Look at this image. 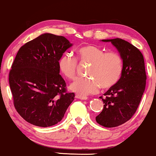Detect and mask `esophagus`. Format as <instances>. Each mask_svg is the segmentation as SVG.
I'll use <instances>...</instances> for the list:
<instances>
[{"label": "esophagus", "instance_id": "obj_1", "mask_svg": "<svg viewBox=\"0 0 156 156\" xmlns=\"http://www.w3.org/2000/svg\"><path fill=\"white\" fill-rule=\"evenodd\" d=\"M76 99H82V100H86V99H87V97H85V96L79 95V94H76Z\"/></svg>", "mask_w": 156, "mask_h": 156}]
</instances>
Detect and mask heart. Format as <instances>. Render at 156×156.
<instances>
[{
  "instance_id": "heart-1",
  "label": "heart",
  "mask_w": 156,
  "mask_h": 156,
  "mask_svg": "<svg viewBox=\"0 0 156 156\" xmlns=\"http://www.w3.org/2000/svg\"><path fill=\"white\" fill-rule=\"evenodd\" d=\"M79 59L83 62L91 63L88 75L92 78L78 77L70 85V89L79 95L96 94L100 87L108 89L119 81L123 71V59L118 52L94 45H87L77 51ZM60 72L69 80L75 78L78 60L71 53H65L58 61Z\"/></svg>"
}]
</instances>
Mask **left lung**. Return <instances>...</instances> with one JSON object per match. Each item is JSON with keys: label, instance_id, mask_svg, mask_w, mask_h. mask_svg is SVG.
<instances>
[{"label": "left lung", "instance_id": "left-lung-1", "mask_svg": "<svg viewBox=\"0 0 156 156\" xmlns=\"http://www.w3.org/2000/svg\"><path fill=\"white\" fill-rule=\"evenodd\" d=\"M111 42L123 59V71L119 81L100 97L102 111L96 117L98 124L115 127L130 120L137 110L146 86L144 57L140 51L125 40H102Z\"/></svg>", "mask_w": 156, "mask_h": 156}]
</instances>
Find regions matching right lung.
Instances as JSON below:
<instances>
[{
	"label": "right lung",
	"instance_id": "add662e5",
	"mask_svg": "<svg viewBox=\"0 0 156 156\" xmlns=\"http://www.w3.org/2000/svg\"><path fill=\"white\" fill-rule=\"evenodd\" d=\"M72 43L65 37L45 33L17 51L9 82L17 113L38 127H50L63 118L75 94L66 89L58 61Z\"/></svg>",
	"mask_w": 156,
	"mask_h": 156
}]
</instances>
